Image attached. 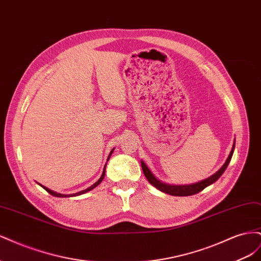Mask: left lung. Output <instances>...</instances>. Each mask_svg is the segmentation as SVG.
I'll list each match as a JSON object with an SVG mask.
<instances>
[{
    "label": "left lung",
    "mask_w": 261,
    "mask_h": 261,
    "mask_svg": "<svg viewBox=\"0 0 261 261\" xmlns=\"http://www.w3.org/2000/svg\"><path fill=\"white\" fill-rule=\"evenodd\" d=\"M234 148H235V145L233 144L232 150H231L230 154H228L225 163L222 165V168H221L218 172H216L215 174L211 175L210 177L203 179L201 181H198V183H196V184H192V185H170V184H165V183H163V181L158 179L152 174V172L148 169V167L145 164V162L143 160H141L140 163H141V168H143L144 174L147 177L149 183L151 184L152 186H154L155 188L159 189V191H161V192H163L165 194L172 195V196H192V195H195V194H198L199 192H201L202 189H204L207 186L215 183V181L221 175L223 174L224 171L227 168L228 163H230V161L232 159V155H233V152H234Z\"/></svg>",
    "instance_id": "1"
}]
</instances>
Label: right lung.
<instances>
[{
	"instance_id": "right-lung-1",
	"label": "right lung",
	"mask_w": 261,
	"mask_h": 261,
	"mask_svg": "<svg viewBox=\"0 0 261 261\" xmlns=\"http://www.w3.org/2000/svg\"><path fill=\"white\" fill-rule=\"evenodd\" d=\"M113 150L114 149H112L111 150V152H110V154H109V156H108V160L107 161H109V159H110V156H111V154H112V152H113ZM106 167H107V164L105 165V169H103V172H102V175H101V177L96 181V183H94L93 185H91L90 187H88L87 189H84V191H82V192H78V193H76V194H72V195H63V194H60V193H55V192H53V191H51V189H49L48 187H45V186H43V185H41V184H39L40 185L43 189H45L46 192H48L50 195H52V196H55V197H73V196H78V195H82V194H85V193H87V192H89V191H91V189H93L94 187H97L102 180H103V178H105V175H106Z\"/></svg>"
}]
</instances>
